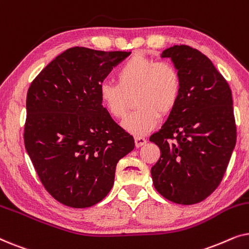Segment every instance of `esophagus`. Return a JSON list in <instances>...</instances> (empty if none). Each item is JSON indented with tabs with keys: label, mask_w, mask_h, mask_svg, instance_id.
I'll return each mask as SVG.
<instances>
[{
	"label": "esophagus",
	"mask_w": 249,
	"mask_h": 249,
	"mask_svg": "<svg viewBox=\"0 0 249 249\" xmlns=\"http://www.w3.org/2000/svg\"><path fill=\"white\" fill-rule=\"evenodd\" d=\"M135 144L137 147H141L144 144H146V138L142 136H136L135 137Z\"/></svg>",
	"instance_id": "34e87169"
}]
</instances>
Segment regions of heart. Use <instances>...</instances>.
Returning <instances> with one entry per match:
<instances>
[{"label":"heart","mask_w":249,"mask_h":249,"mask_svg":"<svg viewBox=\"0 0 249 249\" xmlns=\"http://www.w3.org/2000/svg\"><path fill=\"white\" fill-rule=\"evenodd\" d=\"M115 83L100 86V98L107 113L115 119L125 117L135 95L137 108L124 121L125 130L142 135L158 124L160 113L175 110L182 90L178 68L166 61H156L144 54H135L115 72Z\"/></svg>","instance_id":"heart-1"}]
</instances>
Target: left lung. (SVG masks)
Listing matches in <instances>:
<instances>
[{"mask_svg":"<svg viewBox=\"0 0 249 249\" xmlns=\"http://www.w3.org/2000/svg\"><path fill=\"white\" fill-rule=\"evenodd\" d=\"M178 68L180 100L149 141L161 156L151 169L155 189L173 203L192 205L220 185L236 145L229 84L209 57L187 45L163 51Z\"/></svg>","mask_w":249,"mask_h":249,"instance_id":"1","label":"left lung"}]
</instances>
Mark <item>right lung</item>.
<instances>
[{
    "mask_svg": "<svg viewBox=\"0 0 249 249\" xmlns=\"http://www.w3.org/2000/svg\"><path fill=\"white\" fill-rule=\"evenodd\" d=\"M129 55L71 47L29 86L25 147L44 188L63 205L101 202L113 187L119 160L135 147L100 98L103 80Z\"/></svg>",
    "mask_w": 249,
    "mask_h": 249,
    "instance_id": "1",
    "label": "right lung"
}]
</instances>
